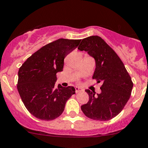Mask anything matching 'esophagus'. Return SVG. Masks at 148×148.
Wrapping results in <instances>:
<instances>
[{"mask_svg":"<svg viewBox=\"0 0 148 148\" xmlns=\"http://www.w3.org/2000/svg\"><path fill=\"white\" fill-rule=\"evenodd\" d=\"M82 90H83L82 89L80 88H79V87H76L75 88V92H77H77H79L82 91Z\"/></svg>","mask_w":148,"mask_h":148,"instance_id":"1","label":"esophagus"}]
</instances>
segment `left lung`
I'll list each match as a JSON object with an SVG mask.
<instances>
[{
	"label": "left lung",
	"mask_w": 148,
	"mask_h": 148,
	"mask_svg": "<svg viewBox=\"0 0 148 148\" xmlns=\"http://www.w3.org/2000/svg\"><path fill=\"white\" fill-rule=\"evenodd\" d=\"M78 49L85 50L95 60L92 79L101 83V93L95 95L90 90L89 100L81 107L87 117L108 121L121 112L131 96L133 84L129 74L119 57L105 40L91 36L82 40Z\"/></svg>",
	"instance_id": "left-lung-1"
}]
</instances>
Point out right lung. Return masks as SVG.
<instances>
[{"label":"right lung","instance_id":"add662e5","mask_svg":"<svg viewBox=\"0 0 148 148\" xmlns=\"http://www.w3.org/2000/svg\"><path fill=\"white\" fill-rule=\"evenodd\" d=\"M81 39L59 38L32 54L19 67L17 88L27 110L37 119L50 121L59 117L75 89L55 84L64 58L79 45Z\"/></svg>","mask_w":148,"mask_h":148}]
</instances>
